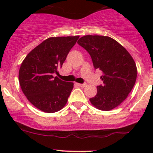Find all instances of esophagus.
Instances as JSON below:
<instances>
[{
  "label": "esophagus",
  "mask_w": 153,
  "mask_h": 153,
  "mask_svg": "<svg viewBox=\"0 0 153 153\" xmlns=\"http://www.w3.org/2000/svg\"><path fill=\"white\" fill-rule=\"evenodd\" d=\"M77 85L80 87H84V86H86V84H77Z\"/></svg>",
  "instance_id": "esophagus-1"
}]
</instances>
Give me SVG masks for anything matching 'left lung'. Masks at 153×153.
Listing matches in <instances>:
<instances>
[{"mask_svg":"<svg viewBox=\"0 0 153 153\" xmlns=\"http://www.w3.org/2000/svg\"><path fill=\"white\" fill-rule=\"evenodd\" d=\"M78 44L90 55L95 69L102 71L103 85L97 86V94L89 98L100 110L109 111L119 106L135 84L137 67L133 58L115 40L102 35H85Z\"/></svg>","mask_w":153,"mask_h":153,"instance_id":"1","label":"left lung"}]
</instances>
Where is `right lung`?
<instances>
[{
    "label": "right lung",
    "mask_w": 153,
    "mask_h": 153,
    "mask_svg": "<svg viewBox=\"0 0 153 153\" xmlns=\"http://www.w3.org/2000/svg\"><path fill=\"white\" fill-rule=\"evenodd\" d=\"M79 36L52 37L37 46L27 55L19 69V83L32 105L44 112L61 110L67 102L74 84L61 81L58 74L68 53Z\"/></svg>",
    "instance_id": "1"
}]
</instances>
